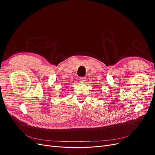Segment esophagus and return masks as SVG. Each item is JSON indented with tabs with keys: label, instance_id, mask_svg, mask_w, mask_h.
Segmentation results:
<instances>
[{
	"label": "esophagus",
	"instance_id": "1",
	"mask_svg": "<svg viewBox=\"0 0 155 155\" xmlns=\"http://www.w3.org/2000/svg\"><path fill=\"white\" fill-rule=\"evenodd\" d=\"M79 80H80V81H81V83H85V81H86V78H85V77H81V78H79Z\"/></svg>",
	"mask_w": 155,
	"mask_h": 155
}]
</instances>
